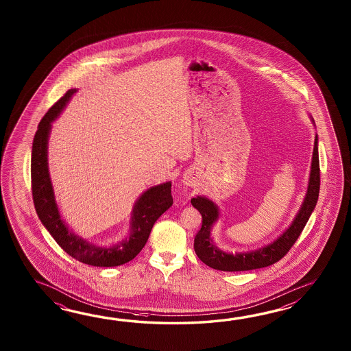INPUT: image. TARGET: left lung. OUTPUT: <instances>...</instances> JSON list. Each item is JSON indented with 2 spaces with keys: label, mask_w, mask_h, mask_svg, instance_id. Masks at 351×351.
<instances>
[{
  "label": "left lung",
  "mask_w": 351,
  "mask_h": 351,
  "mask_svg": "<svg viewBox=\"0 0 351 351\" xmlns=\"http://www.w3.org/2000/svg\"><path fill=\"white\" fill-rule=\"evenodd\" d=\"M320 192V163H319V149H317V135L313 143V163L310 182L307 188L305 201L300 209L296 218L291 226L284 232L281 237L272 242L271 245L262 247L247 254H227L221 251L213 245L210 239V227L218 218V208L213 202L204 197L193 198L191 203L194 208L198 209L202 215L201 230L197 232L194 237V251L198 258L212 269L219 271H248V269L267 267L277 261H280L290 251L295 242L298 241L301 232L304 230L308 218L313 213L317 203Z\"/></svg>",
  "instance_id": "left-lung-1"
}]
</instances>
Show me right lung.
<instances>
[{
    "mask_svg": "<svg viewBox=\"0 0 351 351\" xmlns=\"http://www.w3.org/2000/svg\"><path fill=\"white\" fill-rule=\"evenodd\" d=\"M76 90H67L65 95L49 109L38 124L31 153V189L38 218L53 239L73 258L90 266L114 267L133 260L149 239L150 231L159 217L173 204L168 182L153 186L141 195L135 203L132 219V234L120 246L97 247L75 236L60 218L53 197V186L47 168V139L51 123L58 118L69 99Z\"/></svg>",
    "mask_w": 351,
    "mask_h": 351,
    "instance_id": "obj_1",
    "label": "right lung"
}]
</instances>
